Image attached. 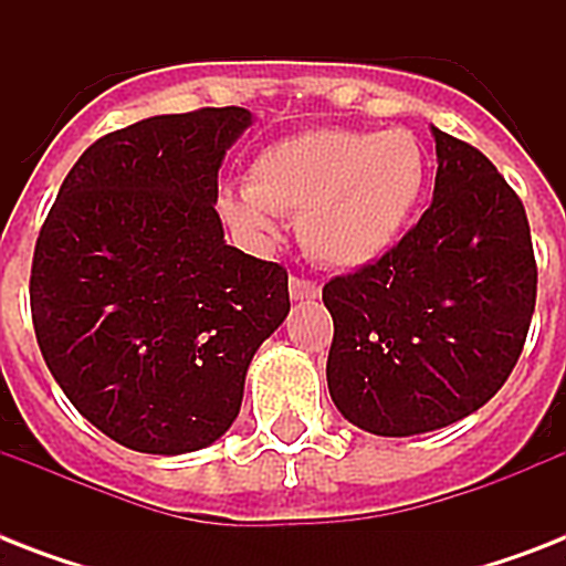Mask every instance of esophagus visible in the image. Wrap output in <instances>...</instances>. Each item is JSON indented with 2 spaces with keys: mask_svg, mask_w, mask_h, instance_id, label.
<instances>
[{
  "mask_svg": "<svg viewBox=\"0 0 566 566\" xmlns=\"http://www.w3.org/2000/svg\"><path fill=\"white\" fill-rule=\"evenodd\" d=\"M291 296L296 302L302 300H317L319 284L314 279H305V275H291Z\"/></svg>",
  "mask_w": 566,
  "mask_h": 566,
  "instance_id": "34e87169",
  "label": "esophagus"
}]
</instances>
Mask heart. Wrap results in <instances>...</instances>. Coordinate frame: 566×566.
I'll use <instances>...</instances> for the list:
<instances>
[{
	"label": "heart",
	"mask_w": 566,
	"mask_h": 566,
	"mask_svg": "<svg viewBox=\"0 0 566 566\" xmlns=\"http://www.w3.org/2000/svg\"><path fill=\"white\" fill-rule=\"evenodd\" d=\"M426 188V155L405 132L317 128L266 146L249 188L220 196L247 238H270L275 213H300V238L328 266H364L394 247Z\"/></svg>",
	"instance_id": "heart-1"
}]
</instances>
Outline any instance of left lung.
I'll return each mask as SVG.
<instances>
[{
  "label": "left lung",
  "instance_id": "left-lung-1",
  "mask_svg": "<svg viewBox=\"0 0 566 566\" xmlns=\"http://www.w3.org/2000/svg\"><path fill=\"white\" fill-rule=\"evenodd\" d=\"M434 199L385 255L323 287L328 394L358 429L408 438L464 420L517 364L537 296L526 208L475 146L431 128Z\"/></svg>",
  "mask_w": 566,
  "mask_h": 566
}]
</instances>
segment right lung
<instances>
[{"label": "right lung", "mask_w": 566, "mask_h": 566, "mask_svg": "<svg viewBox=\"0 0 566 566\" xmlns=\"http://www.w3.org/2000/svg\"><path fill=\"white\" fill-rule=\"evenodd\" d=\"M249 123L229 105L99 137L34 243L43 361L84 420L135 452L220 438L252 355L291 311L287 270L229 247L213 211L222 155Z\"/></svg>", "instance_id": "right-lung-1"}]
</instances>
